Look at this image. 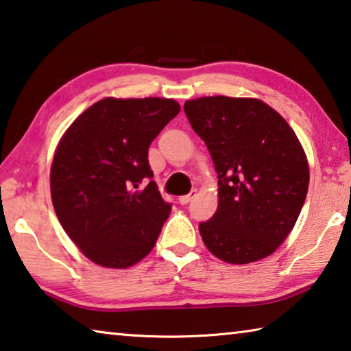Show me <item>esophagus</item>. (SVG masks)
I'll return each mask as SVG.
<instances>
[{
  "label": "esophagus",
  "mask_w": 351,
  "mask_h": 351,
  "mask_svg": "<svg viewBox=\"0 0 351 351\" xmlns=\"http://www.w3.org/2000/svg\"><path fill=\"white\" fill-rule=\"evenodd\" d=\"M195 195H197V190H192V192H190L189 195H182V197H180L178 198V201H180V204H187V203H190V199H192Z\"/></svg>",
  "instance_id": "1"
}]
</instances>
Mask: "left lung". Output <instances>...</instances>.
<instances>
[{
    "label": "left lung",
    "instance_id": "obj_1",
    "mask_svg": "<svg viewBox=\"0 0 351 351\" xmlns=\"http://www.w3.org/2000/svg\"><path fill=\"white\" fill-rule=\"evenodd\" d=\"M184 111L218 173V209L199 223L204 245L234 265L268 257L293 230L310 182L293 128L258 99L199 97Z\"/></svg>",
    "mask_w": 351,
    "mask_h": 351
}]
</instances>
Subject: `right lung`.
Here are the masks:
<instances>
[{
	"label": "right lung",
	"mask_w": 351,
	"mask_h": 351,
	"mask_svg": "<svg viewBox=\"0 0 351 351\" xmlns=\"http://www.w3.org/2000/svg\"><path fill=\"white\" fill-rule=\"evenodd\" d=\"M173 99L99 100L71 123L51 165V197L64 232L94 263L130 268L169 218L152 180L148 147L180 112Z\"/></svg>",
	"instance_id": "right-lung-1"
}]
</instances>
